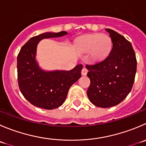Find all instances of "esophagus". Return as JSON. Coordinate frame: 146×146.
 Wrapping results in <instances>:
<instances>
[{
	"label": "esophagus",
	"mask_w": 146,
	"mask_h": 146,
	"mask_svg": "<svg viewBox=\"0 0 146 146\" xmlns=\"http://www.w3.org/2000/svg\"><path fill=\"white\" fill-rule=\"evenodd\" d=\"M88 71V69L86 68V67H83V69H82V70H81L82 76H86V74H87Z\"/></svg>",
	"instance_id": "1"
}]
</instances>
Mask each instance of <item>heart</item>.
Here are the masks:
<instances>
[{
	"label": "heart",
	"instance_id": "b5f03b06",
	"mask_svg": "<svg viewBox=\"0 0 146 146\" xmlns=\"http://www.w3.org/2000/svg\"><path fill=\"white\" fill-rule=\"evenodd\" d=\"M79 47L83 52L91 51L93 60H102L108 55L111 49V40L105 34H88L79 40Z\"/></svg>",
	"mask_w": 146,
	"mask_h": 146
}]
</instances>
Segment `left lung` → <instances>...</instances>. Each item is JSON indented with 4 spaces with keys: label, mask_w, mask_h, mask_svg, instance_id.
<instances>
[{
    "label": "left lung",
    "mask_w": 146,
    "mask_h": 146,
    "mask_svg": "<svg viewBox=\"0 0 146 146\" xmlns=\"http://www.w3.org/2000/svg\"><path fill=\"white\" fill-rule=\"evenodd\" d=\"M113 47L108 56L93 65H86L90 84L87 90L89 100L100 108H110L122 102L132 89L137 60L131 43L109 28Z\"/></svg>",
    "instance_id": "8db88e82"
}]
</instances>
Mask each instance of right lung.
<instances>
[{
    "label": "right lung",
    "mask_w": 146,
    "mask_h": 146,
    "mask_svg": "<svg viewBox=\"0 0 146 146\" xmlns=\"http://www.w3.org/2000/svg\"><path fill=\"white\" fill-rule=\"evenodd\" d=\"M67 32L45 33L31 38L20 50L17 57L19 89L23 96L33 106L47 110L58 108L67 97L70 86L81 77L83 66L72 70L45 72L35 61L38 42L43 38L60 37Z\"/></svg>",
    "instance_id": "add662e5"
}]
</instances>
